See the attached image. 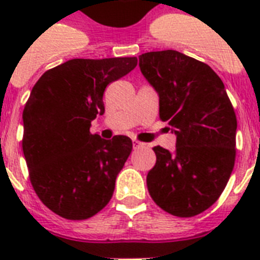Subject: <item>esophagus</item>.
<instances>
[{
	"label": "esophagus",
	"instance_id": "1",
	"mask_svg": "<svg viewBox=\"0 0 260 260\" xmlns=\"http://www.w3.org/2000/svg\"><path fill=\"white\" fill-rule=\"evenodd\" d=\"M132 146H134L135 150H139V148H143L146 144L142 142H139V140H136V139H134V140H132Z\"/></svg>",
	"mask_w": 260,
	"mask_h": 260
}]
</instances>
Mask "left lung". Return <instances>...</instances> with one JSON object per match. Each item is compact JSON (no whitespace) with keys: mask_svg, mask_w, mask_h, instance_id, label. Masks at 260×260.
Returning <instances> with one entry per match:
<instances>
[{"mask_svg":"<svg viewBox=\"0 0 260 260\" xmlns=\"http://www.w3.org/2000/svg\"><path fill=\"white\" fill-rule=\"evenodd\" d=\"M139 66L159 94V117L177 135L174 152L154 147L156 163L148 171L147 187L167 213L193 217L217 201L234 170V106L220 77L182 52H146Z\"/></svg>","mask_w":260,"mask_h":260,"instance_id":"1","label":"left lung"}]
</instances>
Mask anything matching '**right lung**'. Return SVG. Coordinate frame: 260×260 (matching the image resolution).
Listing matches in <instances>:
<instances>
[{
	"label": "right lung",
	"instance_id": "obj_1",
	"mask_svg": "<svg viewBox=\"0 0 260 260\" xmlns=\"http://www.w3.org/2000/svg\"><path fill=\"white\" fill-rule=\"evenodd\" d=\"M138 64L135 58L71 59L47 70L24 106L22 151L40 201L67 220H86L113 196L132 151L128 136L90 134L104 114V91Z\"/></svg>",
	"mask_w": 260,
	"mask_h": 260
}]
</instances>
